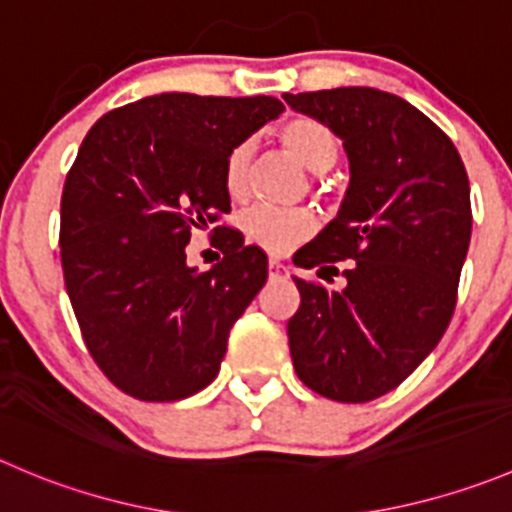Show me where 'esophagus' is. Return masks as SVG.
<instances>
[{
    "label": "esophagus",
    "mask_w": 512,
    "mask_h": 512,
    "mask_svg": "<svg viewBox=\"0 0 512 512\" xmlns=\"http://www.w3.org/2000/svg\"><path fill=\"white\" fill-rule=\"evenodd\" d=\"M287 270H290V265H287L285 260H277V257H270V260H267V272H270V277L287 275Z\"/></svg>",
    "instance_id": "34e87169"
}]
</instances>
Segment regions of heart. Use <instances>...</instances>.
I'll list each match as a JSON object with an SVG mask.
<instances>
[{
	"instance_id": "heart-1",
	"label": "heart",
	"mask_w": 512,
	"mask_h": 512,
	"mask_svg": "<svg viewBox=\"0 0 512 512\" xmlns=\"http://www.w3.org/2000/svg\"><path fill=\"white\" fill-rule=\"evenodd\" d=\"M280 145L310 172H327L340 157V137L325 122L307 114H295L285 119L277 130ZM252 165V145L237 142L225 157L222 165V185L232 200H242L247 195ZM242 230L255 245L270 252H285L297 242L307 240L315 232V217L307 210H285V207L255 205L242 215Z\"/></svg>"
}]
</instances>
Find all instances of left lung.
Masks as SVG:
<instances>
[{"label":"left lung","mask_w":512,"mask_h":512,"mask_svg":"<svg viewBox=\"0 0 512 512\" xmlns=\"http://www.w3.org/2000/svg\"><path fill=\"white\" fill-rule=\"evenodd\" d=\"M282 97L332 127L350 160L340 212L295 255L325 280L340 272L335 262L352 260L347 285L295 277L292 365L322 398L367 403L398 388L448 330L473 227L468 172L438 124L395 94L337 87Z\"/></svg>","instance_id":"1"}]
</instances>
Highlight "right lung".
I'll use <instances>...</instances> for the list:
<instances>
[{
	"instance_id": "obj_1",
	"label": "right lung",
	"mask_w": 512,
	"mask_h": 512,
	"mask_svg": "<svg viewBox=\"0 0 512 512\" xmlns=\"http://www.w3.org/2000/svg\"><path fill=\"white\" fill-rule=\"evenodd\" d=\"M282 109L265 94L165 92L112 109L84 137L62 192L64 287L89 355L122 393L175 403L220 372L267 257L225 225L212 270L187 267L185 245L230 212L227 152Z\"/></svg>"
}]
</instances>
